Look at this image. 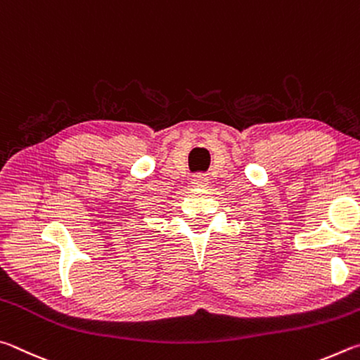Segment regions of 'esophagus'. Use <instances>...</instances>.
<instances>
[{"instance_id": "obj_1", "label": "esophagus", "mask_w": 360, "mask_h": 360, "mask_svg": "<svg viewBox=\"0 0 360 360\" xmlns=\"http://www.w3.org/2000/svg\"><path fill=\"white\" fill-rule=\"evenodd\" d=\"M191 184H193V186H196V188H205L207 185H209V176L204 175V174L194 175Z\"/></svg>"}]
</instances>
